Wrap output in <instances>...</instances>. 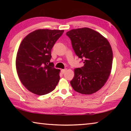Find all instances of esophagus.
Instances as JSON below:
<instances>
[{
  "label": "esophagus",
  "instance_id": "34e87169",
  "mask_svg": "<svg viewBox=\"0 0 131 131\" xmlns=\"http://www.w3.org/2000/svg\"><path fill=\"white\" fill-rule=\"evenodd\" d=\"M61 71V73H62V74H64V73H65L66 72V69H62Z\"/></svg>",
  "mask_w": 131,
  "mask_h": 131
}]
</instances>
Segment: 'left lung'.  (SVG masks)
<instances>
[{
	"mask_svg": "<svg viewBox=\"0 0 131 131\" xmlns=\"http://www.w3.org/2000/svg\"><path fill=\"white\" fill-rule=\"evenodd\" d=\"M66 35L71 40L75 54L84 63L83 67L74 69L71 85L80 94H94L105 85L110 74L113 51L109 42L88 28L70 30Z\"/></svg>",
	"mask_w": 131,
	"mask_h": 131,
	"instance_id": "obj_1",
	"label": "left lung"
}]
</instances>
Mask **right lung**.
Returning a JSON list of instances; mask_svg holds the SVG:
<instances>
[{
    "mask_svg": "<svg viewBox=\"0 0 131 131\" xmlns=\"http://www.w3.org/2000/svg\"><path fill=\"white\" fill-rule=\"evenodd\" d=\"M63 30L37 29L21 41L16 57V69L22 84L33 94L43 95L58 83L60 70L50 62L52 48Z\"/></svg>",
    "mask_w": 131,
    "mask_h": 131,
    "instance_id": "obj_1",
    "label": "right lung"
}]
</instances>
